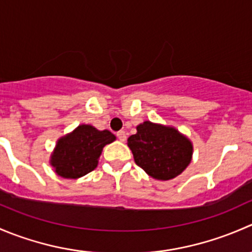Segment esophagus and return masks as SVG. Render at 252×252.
Returning <instances> with one entry per match:
<instances>
[{
	"mask_svg": "<svg viewBox=\"0 0 252 252\" xmlns=\"http://www.w3.org/2000/svg\"><path fill=\"white\" fill-rule=\"evenodd\" d=\"M117 138H118L121 141H126V131H124V130H119L118 133H117Z\"/></svg>",
	"mask_w": 252,
	"mask_h": 252,
	"instance_id": "1",
	"label": "esophagus"
}]
</instances>
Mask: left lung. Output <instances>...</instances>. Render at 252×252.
Instances as JSON below:
<instances>
[{
  "instance_id": "obj_1",
  "label": "left lung",
  "mask_w": 252,
  "mask_h": 252,
  "mask_svg": "<svg viewBox=\"0 0 252 252\" xmlns=\"http://www.w3.org/2000/svg\"><path fill=\"white\" fill-rule=\"evenodd\" d=\"M136 130L138 133L129 136L128 146L135 163L150 177L173 179L191 162V142L177 129L146 121Z\"/></svg>"
}]
</instances>
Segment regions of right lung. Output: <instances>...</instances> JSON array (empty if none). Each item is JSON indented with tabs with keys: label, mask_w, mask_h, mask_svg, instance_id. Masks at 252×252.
<instances>
[{
	"label": "right lung",
	"mask_w": 252,
	"mask_h": 252,
	"mask_svg": "<svg viewBox=\"0 0 252 252\" xmlns=\"http://www.w3.org/2000/svg\"><path fill=\"white\" fill-rule=\"evenodd\" d=\"M116 140L108 130L79 126L73 133L61 138L51 157L56 173L63 178H80L96 168L103 146Z\"/></svg>",
	"instance_id": "obj_1"
}]
</instances>
